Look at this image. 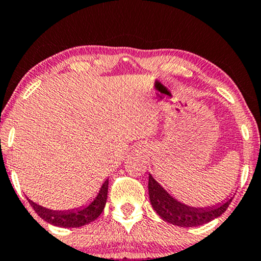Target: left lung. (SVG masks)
Instances as JSON below:
<instances>
[{
    "instance_id": "left-lung-1",
    "label": "left lung",
    "mask_w": 261,
    "mask_h": 261,
    "mask_svg": "<svg viewBox=\"0 0 261 261\" xmlns=\"http://www.w3.org/2000/svg\"><path fill=\"white\" fill-rule=\"evenodd\" d=\"M148 194L153 209L163 220L180 227H197L219 218L232 202L227 197L208 206H191L172 197L152 175L148 176Z\"/></svg>"
}]
</instances>
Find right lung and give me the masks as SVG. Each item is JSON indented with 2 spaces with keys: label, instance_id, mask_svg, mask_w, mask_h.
<instances>
[{
  "label": "right lung",
  "instance_id": "add662e5",
  "mask_svg": "<svg viewBox=\"0 0 261 261\" xmlns=\"http://www.w3.org/2000/svg\"><path fill=\"white\" fill-rule=\"evenodd\" d=\"M107 196H108V178L103 182L100 186L98 193L96 197L91 200V203L87 205H83L80 208L69 209V210H53L45 208L40 204L34 203L33 200H29L30 205L33 206L36 214L41 219L48 222V224L58 226V227H81L90 222L95 221L98 216L102 214L103 209L106 206Z\"/></svg>",
  "mask_w": 261,
  "mask_h": 261
}]
</instances>
